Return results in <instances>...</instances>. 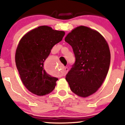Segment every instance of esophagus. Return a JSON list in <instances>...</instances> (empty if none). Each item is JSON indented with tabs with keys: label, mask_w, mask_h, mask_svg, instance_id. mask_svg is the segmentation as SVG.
Returning <instances> with one entry per match:
<instances>
[{
	"label": "esophagus",
	"mask_w": 125,
	"mask_h": 125,
	"mask_svg": "<svg viewBox=\"0 0 125 125\" xmlns=\"http://www.w3.org/2000/svg\"><path fill=\"white\" fill-rule=\"evenodd\" d=\"M68 71H69V69H68V67H64V70H63V75H66V74L67 73Z\"/></svg>",
	"instance_id": "obj_1"
}]
</instances>
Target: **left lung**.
Returning a JSON list of instances; mask_svg holds the SVG:
<instances>
[{
	"mask_svg": "<svg viewBox=\"0 0 125 125\" xmlns=\"http://www.w3.org/2000/svg\"><path fill=\"white\" fill-rule=\"evenodd\" d=\"M64 40L75 58L66 81L73 92L88 97L100 87L108 73L111 59L108 44L99 32L83 26L73 30Z\"/></svg>",
	"mask_w": 125,
	"mask_h": 125,
	"instance_id": "8db88e82",
	"label": "left lung"
}]
</instances>
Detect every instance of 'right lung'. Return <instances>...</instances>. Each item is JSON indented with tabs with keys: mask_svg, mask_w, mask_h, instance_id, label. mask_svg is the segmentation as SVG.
<instances>
[{
	"mask_svg": "<svg viewBox=\"0 0 125 125\" xmlns=\"http://www.w3.org/2000/svg\"><path fill=\"white\" fill-rule=\"evenodd\" d=\"M65 33L41 26L29 31L19 42L15 63L25 87L38 96H44L54 89L58 79L44 70V62L55 44L61 42Z\"/></svg>",
	"mask_w": 125,
	"mask_h": 125,
	"instance_id": "right-lung-1",
	"label": "right lung"
}]
</instances>
